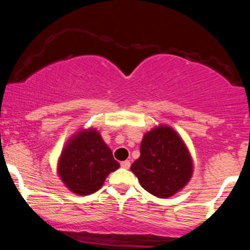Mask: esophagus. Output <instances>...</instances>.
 Here are the masks:
<instances>
[{"label":"esophagus","instance_id":"obj_1","mask_svg":"<svg viewBox=\"0 0 250 250\" xmlns=\"http://www.w3.org/2000/svg\"><path fill=\"white\" fill-rule=\"evenodd\" d=\"M121 167L125 168V169H129V167H130V162H129L128 160H127V161H122L121 162Z\"/></svg>","mask_w":250,"mask_h":250}]
</instances>
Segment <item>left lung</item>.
<instances>
[{"instance_id":"8db88e82","label":"left lung","mask_w":250,"mask_h":250,"mask_svg":"<svg viewBox=\"0 0 250 250\" xmlns=\"http://www.w3.org/2000/svg\"><path fill=\"white\" fill-rule=\"evenodd\" d=\"M140 151L130 169L142 188L154 196H173L191 179L194 166L190 153L171 127L159 125L146 133Z\"/></svg>"}]
</instances>
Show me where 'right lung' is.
<instances>
[{"mask_svg": "<svg viewBox=\"0 0 250 250\" xmlns=\"http://www.w3.org/2000/svg\"><path fill=\"white\" fill-rule=\"evenodd\" d=\"M120 163L95 128L82 129L68 140L57 163V173L65 187L77 195L99 190Z\"/></svg>", "mask_w": 250, "mask_h": 250, "instance_id": "1", "label": "right lung"}]
</instances>
